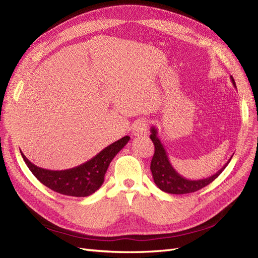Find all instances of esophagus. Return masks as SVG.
<instances>
[{
  "label": "esophagus",
  "instance_id": "34e87169",
  "mask_svg": "<svg viewBox=\"0 0 258 258\" xmlns=\"http://www.w3.org/2000/svg\"><path fill=\"white\" fill-rule=\"evenodd\" d=\"M147 127H148V121L146 119H141V120H138L135 126H134V135L136 137H142L145 136L147 134Z\"/></svg>",
  "mask_w": 258,
  "mask_h": 258
}]
</instances>
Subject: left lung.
<instances>
[{
    "label": "left lung",
    "mask_w": 258,
    "mask_h": 258,
    "mask_svg": "<svg viewBox=\"0 0 258 258\" xmlns=\"http://www.w3.org/2000/svg\"><path fill=\"white\" fill-rule=\"evenodd\" d=\"M230 79L232 85L236 87L235 80L232 79V76H230ZM151 132L152 135L150 138L155 145V153L151 161V171L153 174V178L155 184L157 185L162 191L168 194H189L204 188V187H206L210 183H212L214 179L223 172V170L227 167L230 159L232 158L231 156L230 159L226 162V165L213 175L201 179H187L182 175H179L175 171V169L172 167V165L170 163L165 147H163L159 138L157 137V129L155 127H152Z\"/></svg>",
    "instance_id": "left-lung-1"
}]
</instances>
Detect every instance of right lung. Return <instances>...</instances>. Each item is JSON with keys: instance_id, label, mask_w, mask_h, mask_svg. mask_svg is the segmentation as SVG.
<instances>
[{"instance_id": "obj_1", "label": "right lung", "mask_w": 258, "mask_h": 258, "mask_svg": "<svg viewBox=\"0 0 258 258\" xmlns=\"http://www.w3.org/2000/svg\"><path fill=\"white\" fill-rule=\"evenodd\" d=\"M129 140L130 137H123L83 165L61 171L36 167L22 153L21 156L33 175L51 190L67 196L87 197L97 191L103 184L104 175L111 161Z\"/></svg>"}]
</instances>
